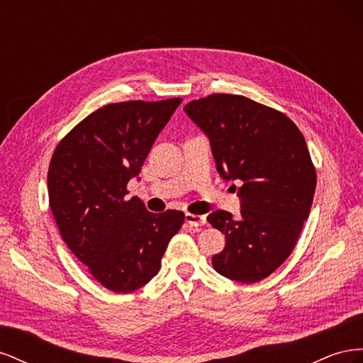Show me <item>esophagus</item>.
<instances>
[{
	"label": "esophagus",
	"instance_id": "34e87169",
	"mask_svg": "<svg viewBox=\"0 0 363 363\" xmlns=\"http://www.w3.org/2000/svg\"><path fill=\"white\" fill-rule=\"evenodd\" d=\"M186 223H189L194 227H201L206 224V218L201 215H194V213H186L184 215Z\"/></svg>",
	"mask_w": 363,
	"mask_h": 363
}]
</instances>
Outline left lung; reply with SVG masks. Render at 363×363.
I'll return each mask as SVG.
<instances>
[{"label":"left lung","mask_w":363,"mask_h":363,"mask_svg":"<svg viewBox=\"0 0 363 363\" xmlns=\"http://www.w3.org/2000/svg\"><path fill=\"white\" fill-rule=\"evenodd\" d=\"M184 112L211 140L219 175L242 183L239 219L225 211L207 216L225 235L213 268L230 280L260 281L289 257L309 218L316 171L304 136L286 115L242 95L212 94Z\"/></svg>","instance_id":"1"}]
</instances>
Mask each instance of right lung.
Here are the masks:
<instances>
[{"instance_id": "right-lung-1", "label": "right lung", "mask_w": 363, "mask_h": 363, "mask_svg": "<svg viewBox=\"0 0 363 363\" xmlns=\"http://www.w3.org/2000/svg\"><path fill=\"white\" fill-rule=\"evenodd\" d=\"M182 98L124 101L98 108L54 150L48 168L50 208L62 239L92 277L130 294L160 269L184 213L148 212L127 183L139 175Z\"/></svg>"}]
</instances>
